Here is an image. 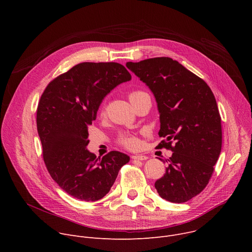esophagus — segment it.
<instances>
[{"label":"esophagus","mask_w":252,"mask_h":252,"mask_svg":"<svg viewBox=\"0 0 252 252\" xmlns=\"http://www.w3.org/2000/svg\"><path fill=\"white\" fill-rule=\"evenodd\" d=\"M131 158L134 160H147L148 157L143 156V155H134L131 157Z\"/></svg>","instance_id":"obj_1"}]
</instances>
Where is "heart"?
<instances>
[{
    "instance_id": "heart-1",
    "label": "heart",
    "mask_w": 252,
    "mask_h": 252,
    "mask_svg": "<svg viewBox=\"0 0 252 252\" xmlns=\"http://www.w3.org/2000/svg\"><path fill=\"white\" fill-rule=\"evenodd\" d=\"M142 94H145V93H142V92H133V93H131V94H129V99H130V101H132V100H134L136 97H138L139 95H142ZM101 113H102V114L104 113V110H103V109H102ZM118 141H119L120 145H122L123 147H125V148H126V149H134V148H136L137 145H138L137 138H136L135 136L130 135V134H127V133H123V134H121V135L119 136V138H118Z\"/></svg>"
}]
</instances>
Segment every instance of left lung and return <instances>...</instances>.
I'll return each instance as SVG.
<instances>
[{
	"label": "left lung",
	"instance_id": "1",
	"mask_svg": "<svg viewBox=\"0 0 252 252\" xmlns=\"http://www.w3.org/2000/svg\"><path fill=\"white\" fill-rule=\"evenodd\" d=\"M126 66L154 94L161 148L173 152L155 187L163 199L186 202L207 186L221 152V119L207 84L177 61L153 58ZM176 146H171V140Z\"/></svg>",
	"mask_w": 252,
	"mask_h": 252
}]
</instances>
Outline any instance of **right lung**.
Returning <instances> with one entry per match:
<instances>
[{
  "mask_svg": "<svg viewBox=\"0 0 252 252\" xmlns=\"http://www.w3.org/2000/svg\"><path fill=\"white\" fill-rule=\"evenodd\" d=\"M118 63H81L53 80L37 110V128L46 166L59 187L85 201L102 198L129 157L113 151L101 158L87 150L88 126L104 98L130 81Z\"/></svg>",
  "mask_w": 252,
  "mask_h": 252,
  "instance_id": "1",
  "label": "right lung"
}]
</instances>
